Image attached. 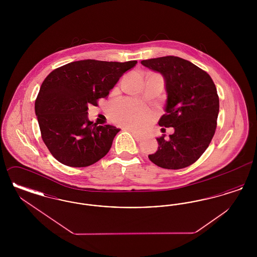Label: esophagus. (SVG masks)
Returning a JSON list of instances; mask_svg holds the SVG:
<instances>
[{
  "label": "esophagus",
  "instance_id": "obj_1",
  "mask_svg": "<svg viewBox=\"0 0 257 257\" xmlns=\"http://www.w3.org/2000/svg\"><path fill=\"white\" fill-rule=\"evenodd\" d=\"M130 132H131V134L133 135V137H134L135 139L137 140V141H141V140H143L144 139V136L142 134H140V133H138V132H136L134 130H129Z\"/></svg>",
  "mask_w": 257,
  "mask_h": 257
}]
</instances>
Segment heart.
<instances>
[{
	"mask_svg": "<svg viewBox=\"0 0 257 257\" xmlns=\"http://www.w3.org/2000/svg\"><path fill=\"white\" fill-rule=\"evenodd\" d=\"M110 113L115 122L133 128L143 127L152 118L150 110L130 100H124L117 103L111 109Z\"/></svg>",
	"mask_w": 257,
	"mask_h": 257,
	"instance_id": "heart-1",
	"label": "heart"
}]
</instances>
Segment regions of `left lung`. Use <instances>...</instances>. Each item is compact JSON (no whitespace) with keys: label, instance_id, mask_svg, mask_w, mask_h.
I'll return each instance as SVG.
<instances>
[{"label":"left lung","instance_id":"obj_1","mask_svg":"<svg viewBox=\"0 0 257 257\" xmlns=\"http://www.w3.org/2000/svg\"><path fill=\"white\" fill-rule=\"evenodd\" d=\"M141 62L164 76L168 99L159 125L174 128L169 140L157 138L158 150L148 158L163 169L189 167L204 153L215 134L220 110L216 86L207 72L178 57Z\"/></svg>","mask_w":257,"mask_h":257}]
</instances>
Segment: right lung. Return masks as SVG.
I'll use <instances>...</instances> for the list:
<instances>
[{
    "label": "right lung",
    "instance_id": "1",
    "mask_svg": "<svg viewBox=\"0 0 257 257\" xmlns=\"http://www.w3.org/2000/svg\"><path fill=\"white\" fill-rule=\"evenodd\" d=\"M137 61L84 60L53 70L37 94L35 110L41 138L60 163L88 167L102 159L119 132L111 125H97L87 118L89 105L97 106Z\"/></svg>",
    "mask_w": 257,
    "mask_h": 257
}]
</instances>
